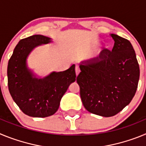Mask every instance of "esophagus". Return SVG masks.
I'll use <instances>...</instances> for the list:
<instances>
[{
  "label": "esophagus",
  "instance_id": "obj_1",
  "mask_svg": "<svg viewBox=\"0 0 146 146\" xmlns=\"http://www.w3.org/2000/svg\"><path fill=\"white\" fill-rule=\"evenodd\" d=\"M80 69L79 66H76L75 67V72H76V74L77 75H78L80 73Z\"/></svg>",
  "mask_w": 146,
  "mask_h": 146
}]
</instances>
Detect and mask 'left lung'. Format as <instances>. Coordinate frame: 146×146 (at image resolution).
<instances>
[{
	"instance_id": "left-lung-1",
	"label": "left lung",
	"mask_w": 146,
	"mask_h": 146,
	"mask_svg": "<svg viewBox=\"0 0 146 146\" xmlns=\"http://www.w3.org/2000/svg\"><path fill=\"white\" fill-rule=\"evenodd\" d=\"M112 50H102L97 57L80 62L77 77L80 97L88 111L111 117L121 111L136 93L140 68L129 41L116 34Z\"/></svg>"
}]
</instances>
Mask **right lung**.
Wrapping results in <instances>:
<instances>
[{
	"mask_svg": "<svg viewBox=\"0 0 146 146\" xmlns=\"http://www.w3.org/2000/svg\"><path fill=\"white\" fill-rule=\"evenodd\" d=\"M52 38L33 35L20 40L8 63V86L15 102L23 113L34 118L48 117L58 110L61 98L76 80L75 65L64 72L38 77L27 64L36 47L51 43Z\"/></svg>",
	"mask_w": 146,
	"mask_h": 146,
	"instance_id": "right-lung-1",
	"label": "right lung"
}]
</instances>
